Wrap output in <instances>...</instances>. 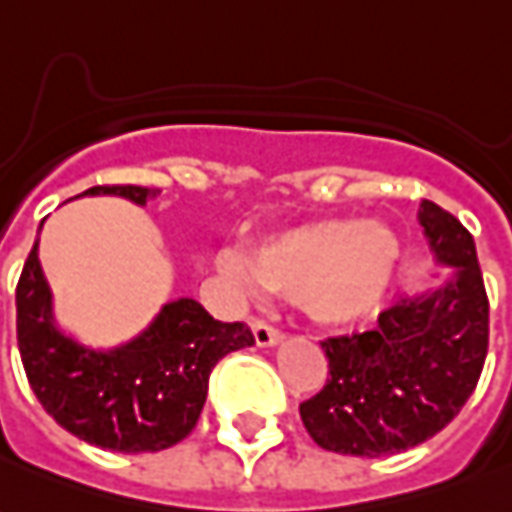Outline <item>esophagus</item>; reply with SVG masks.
<instances>
[{
    "instance_id": "obj_1",
    "label": "esophagus",
    "mask_w": 512,
    "mask_h": 512,
    "mask_svg": "<svg viewBox=\"0 0 512 512\" xmlns=\"http://www.w3.org/2000/svg\"><path fill=\"white\" fill-rule=\"evenodd\" d=\"M252 332H255L257 346H277V343H282V338H285L280 330L268 327L263 321H255V324H252Z\"/></svg>"
}]
</instances>
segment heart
<instances>
[{"mask_svg": "<svg viewBox=\"0 0 512 512\" xmlns=\"http://www.w3.org/2000/svg\"><path fill=\"white\" fill-rule=\"evenodd\" d=\"M405 246L382 221L318 219L257 238L252 257L221 255L219 271L238 288L293 296L324 327H352L388 299Z\"/></svg>", "mask_w": 512, "mask_h": 512, "instance_id": "b5f03b06", "label": "heart"}]
</instances>
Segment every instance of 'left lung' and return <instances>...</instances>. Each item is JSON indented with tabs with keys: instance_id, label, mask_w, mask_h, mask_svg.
Masks as SVG:
<instances>
[{
	"instance_id": "1",
	"label": "left lung",
	"mask_w": 512,
	"mask_h": 512,
	"mask_svg": "<svg viewBox=\"0 0 512 512\" xmlns=\"http://www.w3.org/2000/svg\"><path fill=\"white\" fill-rule=\"evenodd\" d=\"M418 221L449 277L407 296L352 338H327L330 380L299 405L310 438L338 455L405 452L441 432L477 388L488 355V296L471 232L435 202Z\"/></svg>"
}]
</instances>
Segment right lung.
<instances>
[{
  "label": "right lung",
  "mask_w": 512,
  "mask_h": 512,
  "mask_svg": "<svg viewBox=\"0 0 512 512\" xmlns=\"http://www.w3.org/2000/svg\"><path fill=\"white\" fill-rule=\"evenodd\" d=\"M157 194L141 185H96L80 196H121L144 207ZM16 335L30 388L46 413L80 441L121 455L180 443L199 421L216 363L255 343L246 324L216 321L188 296L166 302L149 327L119 346L80 343L57 327L38 241L16 288Z\"/></svg>",
  "instance_id": "right-lung-1"
}]
</instances>
